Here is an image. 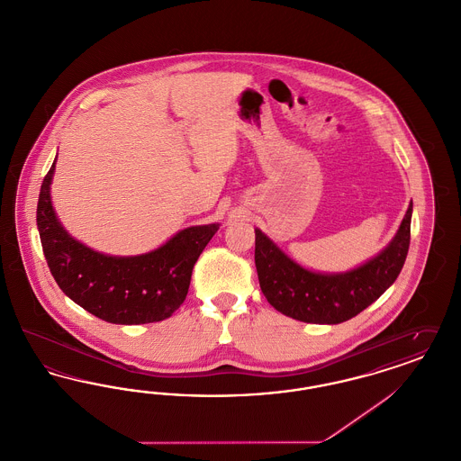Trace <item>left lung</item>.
<instances>
[{
  "instance_id": "1",
  "label": "left lung",
  "mask_w": 461,
  "mask_h": 461,
  "mask_svg": "<svg viewBox=\"0 0 461 461\" xmlns=\"http://www.w3.org/2000/svg\"><path fill=\"white\" fill-rule=\"evenodd\" d=\"M413 203L387 243L372 259L344 273L307 269L256 228V267L267 303L304 323L337 325L373 304L399 276L410 249Z\"/></svg>"
}]
</instances>
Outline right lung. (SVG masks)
Masks as SVG:
<instances>
[{
	"mask_svg": "<svg viewBox=\"0 0 461 461\" xmlns=\"http://www.w3.org/2000/svg\"><path fill=\"white\" fill-rule=\"evenodd\" d=\"M57 157L44 176L38 230L44 258L68 299L115 325H145L169 318L183 304L192 269L218 222L188 226L166 243L138 256H110L76 240L53 209L51 181Z\"/></svg>",
	"mask_w": 461,
	"mask_h": 461,
	"instance_id": "add662e5",
	"label": "right lung"
}]
</instances>
